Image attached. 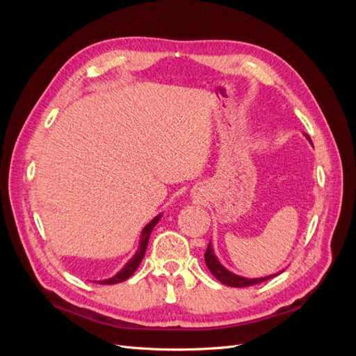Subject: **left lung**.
<instances>
[{
  "label": "left lung",
  "mask_w": 356,
  "mask_h": 356,
  "mask_svg": "<svg viewBox=\"0 0 356 356\" xmlns=\"http://www.w3.org/2000/svg\"><path fill=\"white\" fill-rule=\"evenodd\" d=\"M305 136L307 138V141L312 144V139L309 135L305 134ZM204 263H207L209 272L218 279V281L224 285H229V286H234V288H242V286H252V285H257V284H261L264 281H268V279L275 277L276 275H270V276H266V277H258V279H248V277H242V276H238L232 273L230 270H227L220 261L218 258L215 257L213 254V250H212V245L209 242L208 248H207V252H204Z\"/></svg>",
  "instance_id": "8db88e82"
}]
</instances>
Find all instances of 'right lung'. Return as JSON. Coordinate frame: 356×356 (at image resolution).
Here are the masks:
<instances>
[{"label":"right lung","instance_id":"obj_1","mask_svg":"<svg viewBox=\"0 0 356 356\" xmlns=\"http://www.w3.org/2000/svg\"><path fill=\"white\" fill-rule=\"evenodd\" d=\"M160 218H161V213L157 215L156 218H153L152 221H149V222L145 225L143 233H141V241H139V248H138V251H136V254L134 255L132 260L129 261L115 276H113V277H110V279H105V281H99V284L113 285V284L123 282V281H126V279H129V277H131V276L135 273V270L138 268L139 263L143 261V258H144V255H145L149 234H152V232H153V229H154V225L159 222Z\"/></svg>","mask_w":356,"mask_h":356}]
</instances>
